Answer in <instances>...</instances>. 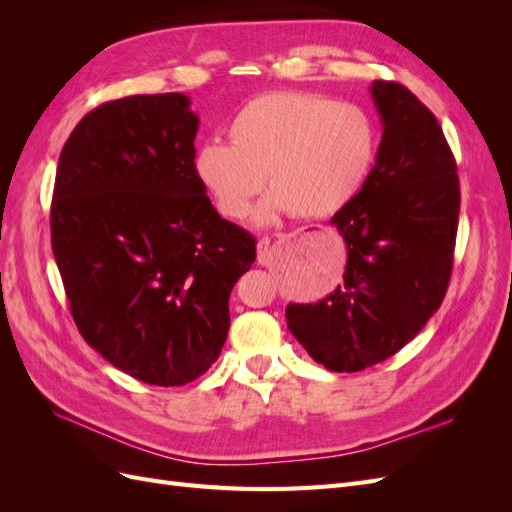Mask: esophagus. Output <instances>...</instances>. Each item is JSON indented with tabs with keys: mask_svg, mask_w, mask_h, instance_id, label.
I'll return each instance as SVG.
<instances>
[{
	"mask_svg": "<svg viewBox=\"0 0 512 512\" xmlns=\"http://www.w3.org/2000/svg\"><path fill=\"white\" fill-rule=\"evenodd\" d=\"M256 254H258V262L260 265H269L271 262V241L267 237H262L256 245Z\"/></svg>",
	"mask_w": 512,
	"mask_h": 512,
	"instance_id": "esophagus-1",
	"label": "esophagus"
}]
</instances>
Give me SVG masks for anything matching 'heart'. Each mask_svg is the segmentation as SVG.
<instances>
[{
	"instance_id": "1",
	"label": "heart",
	"mask_w": 512,
	"mask_h": 512,
	"mask_svg": "<svg viewBox=\"0 0 512 512\" xmlns=\"http://www.w3.org/2000/svg\"><path fill=\"white\" fill-rule=\"evenodd\" d=\"M228 143L198 147L194 173L228 220H241L271 190L258 220L292 211L329 218L361 194L374 170L380 128L367 108L309 91H269L228 123Z\"/></svg>"
}]
</instances>
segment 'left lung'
Wrapping results in <instances>:
<instances>
[{
    "label": "left lung",
    "instance_id": "obj_1",
    "mask_svg": "<svg viewBox=\"0 0 512 512\" xmlns=\"http://www.w3.org/2000/svg\"><path fill=\"white\" fill-rule=\"evenodd\" d=\"M382 119L374 170L333 215L348 247L344 286L290 303V333L331 371H361L399 352L438 312L451 282L459 177L438 119L393 81L371 85Z\"/></svg>",
    "mask_w": 512,
    "mask_h": 512
}]
</instances>
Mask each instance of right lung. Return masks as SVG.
Here are the masks:
<instances>
[{"label": "right lung", "mask_w": 512, "mask_h": 512, "mask_svg": "<svg viewBox=\"0 0 512 512\" xmlns=\"http://www.w3.org/2000/svg\"><path fill=\"white\" fill-rule=\"evenodd\" d=\"M183 94L87 113L61 149L51 245L85 342L128 376L181 386L218 361L228 297L256 239L222 220L194 173Z\"/></svg>", "instance_id": "right-lung-1"}]
</instances>
